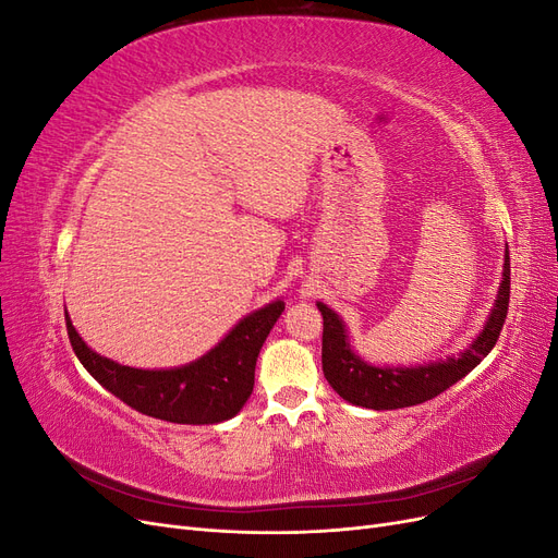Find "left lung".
<instances>
[{
    "instance_id": "left-lung-1",
    "label": "left lung",
    "mask_w": 558,
    "mask_h": 558,
    "mask_svg": "<svg viewBox=\"0 0 558 558\" xmlns=\"http://www.w3.org/2000/svg\"><path fill=\"white\" fill-rule=\"evenodd\" d=\"M510 305V251L505 248L502 281L496 295V302L488 314L484 328L461 353H453L445 361H433L424 365H373L363 361L349 342V332L344 320L337 316L324 302L316 307L324 316V375L328 384L347 402L359 404L367 410H400L433 400L447 391L468 373H472L498 342L505 316Z\"/></svg>"
}]
</instances>
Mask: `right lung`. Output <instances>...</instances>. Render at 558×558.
I'll return each mask as SVG.
<instances>
[{
	"instance_id": "obj_1",
	"label": "right lung",
	"mask_w": 558,
	"mask_h": 558,
	"mask_svg": "<svg viewBox=\"0 0 558 558\" xmlns=\"http://www.w3.org/2000/svg\"><path fill=\"white\" fill-rule=\"evenodd\" d=\"M283 312V302L246 314L221 342L193 363L170 369H142L99 356L72 326L66 335L81 365L132 410L170 424H221L238 414L253 391L258 353Z\"/></svg>"
}]
</instances>
